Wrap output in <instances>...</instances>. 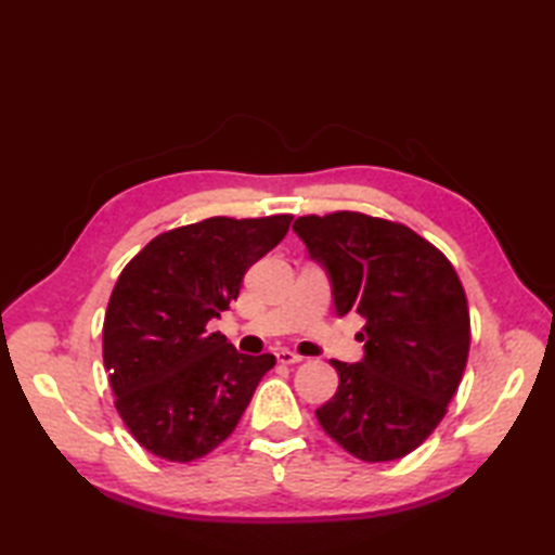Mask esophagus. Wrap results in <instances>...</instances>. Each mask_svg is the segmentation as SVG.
<instances>
[{
  "label": "esophagus",
  "instance_id": "1",
  "mask_svg": "<svg viewBox=\"0 0 555 555\" xmlns=\"http://www.w3.org/2000/svg\"><path fill=\"white\" fill-rule=\"evenodd\" d=\"M276 360H279L281 364H298V362L302 360V356H298V352H293V350H288V348H279V350H276Z\"/></svg>",
  "mask_w": 555,
  "mask_h": 555
}]
</instances>
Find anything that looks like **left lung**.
Instances as JSON below:
<instances>
[{"mask_svg": "<svg viewBox=\"0 0 555 555\" xmlns=\"http://www.w3.org/2000/svg\"><path fill=\"white\" fill-rule=\"evenodd\" d=\"M332 279L338 317L364 320V358L332 360L338 391L322 429L364 463L398 460L439 427L463 379L469 312L446 255L405 223L334 211L293 223Z\"/></svg>", "mask_w": 555, "mask_h": 555, "instance_id": "left-lung-1", "label": "left lung"}]
</instances>
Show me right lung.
<instances>
[{
    "instance_id": "obj_1",
    "label": "right lung",
    "mask_w": 555,
    "mask_h": 555,
    "mask_svg": "<svg viewBox=\"0 0 555 555\" xmlns=\"http://www.w3.org/2000/svg\"><path fill=\"white\" fill-rule=\"evenodd\" d=\"M291 215L211 217L152 238L121 271L102 328L114 405L152 455L191 463L227 441L276 358L243 356L209 320L238 298L245 271Z\"/></svg>"
}]
</instances>
